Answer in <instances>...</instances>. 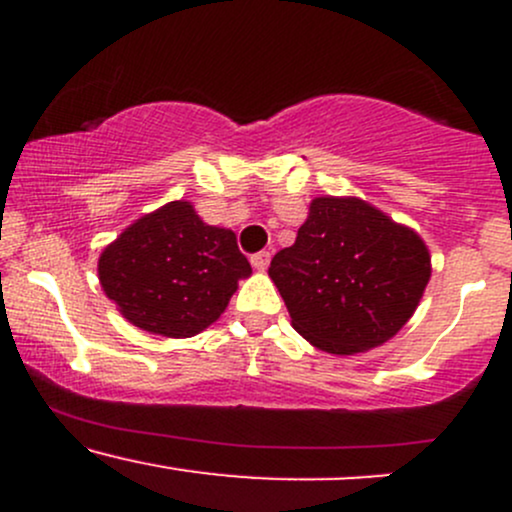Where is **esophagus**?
Masks as SVG:
<instances>
[{"label":"esophagus","mask_w":512,"mask_h":512,"mask_svg":"<svg viewBox=\"0 0 512 512\" xmlns=\"http://www.w3.org/2000/svg\"><path fill=\"white\" fill-rule=\"evenodd\" d=\"M269 260H272V252L269 250H262V252H255V255L250 257L252 267L257 269V272H264V269L269 267Z\"/></svg>","instance_id":"34e87169"}]
</instances>
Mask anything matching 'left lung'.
Instances as JSON below:
<instances>
[{
  "label": "left lung",
  "instance_id": "left-lung-1",
  "mask_svg": "<svg viewBox=\"0 0 512 512\" xmlns=\"http://www.w3.org/2000/svg\"><path fill=\"white\" fill-rule=\"evenodd\" d=\"M269 276L293 330L320 351L354 356L409 322L431 279V252L414 228L361 197H315L296 243Z\"/></svg>",
  "mask_w": 512,
  "mask_h": 512
}]
</instances>
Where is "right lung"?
I'll return each instance as SVG.
<instances>
[{"label":"right lung","instance_id":"right-lung-1","mask_svg":"<svg viewBox=\"0 0 512 512\" xmlns=\"http://www.w3.org/2000/svg\"><path fill=\"white\" fill-rule=\"evenodd\" d=\"M250 274L236 233L204 223L187 199L139 216L98 257V281L120 315L170 339L207 330Z\"/></svg>","mask_w":512,"mask_h":512}]
</instances>
